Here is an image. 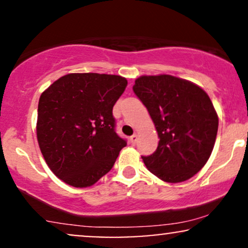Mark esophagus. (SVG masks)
<instances>
[{
  "label": "esophagus",
  "instance_id": "34e87169",
  "mask_svg": "<svg viewBox=\"0 0 248 248\" xmlns=\"http://www.w3.org/2000/svg\"><path fill=\"white\" fill-rule=\"evenodd\" d=\"M129 141L132 144H135L136 141H138V135H136V134H134V135H132L129 138Z\"/></svg>",
  "mask_w": 248,
  "mask_h": 248
}]
</instances>
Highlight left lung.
Instances as JSON below:
<instances>
[{"mask_svg": "<svg viewBox=\"0 0 248 248\" xmlns=\"http://www.w3.org/2000/svg\"><path fill=\"white\" fill-rule=\"evenodd\" d=\"M133 91L160 138L156 152L142 156L148 170L168 183L191 178L209 160L218 132L209 95L193 82L169 75L142 76Z\"/></svg>", "mask_w": 248, "mask_h": 248, "instance_id": "obj_1", "label": "left lung"}]
</instances>
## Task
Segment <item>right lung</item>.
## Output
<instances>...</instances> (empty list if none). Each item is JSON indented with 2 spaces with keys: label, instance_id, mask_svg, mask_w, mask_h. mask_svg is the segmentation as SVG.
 <instances>
[{
  "label": "right lung",
  "instance_id": "add662e5",
  "mask_svg": "<svg viewBox=\"0 0 248 248\" xmlns=\"http://www.w3.org/2000/svg\"><path fill=\"white\" fill-rule=\"evenodd\" d=\"M126 86L120 76L70 73L42 93L37 140L62 182L91 186L114 166L127 142L115 133L113 106Z\"/></svg>",
  "mask_w": 248,
  "mask_h": 248
}]
</instances>
